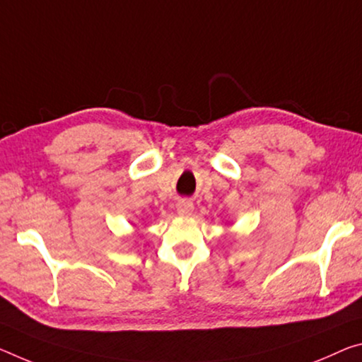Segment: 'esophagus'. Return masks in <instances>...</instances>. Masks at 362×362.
I'll list each match as a JSON object with an SVG mask.
<instances>
[{
  "label": "esophagus",
  "mask_w": 362,
  "mask_h": 362,
  "mask_svg": "<svg viewBox=\"0 0 362 362\" xmlns=\"http://www.w3.org/2000/svg\"><path fill=\"white\" fill-rule=\"evenodd\" d=\"M193 209H194V206H193L190 199H180V202L177 203V214L182 216V217L192 216Z\"/></svg>",
  "instance_id": "esophagus-1"
}]
</instances>
